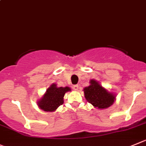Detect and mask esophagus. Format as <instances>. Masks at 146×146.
Masks as SVG:
<instances>
[{
  "label": "esophagus",
  "instance_id": "1",
  "mask_svg": "<svg viewBox=\"0 0 146 146\" xmlns=\"http://www.w3.org/2000/svg\"><path fill=\"white\" fill-rule=\"evenodd\" d=\"M72 89H73L74 90H76V91H77V90H79V86L77 85V84H75V85H73L72 86Z\"/></svg>",
  "mask_w": 146,
  "mask_h": 146
}]
</instances>
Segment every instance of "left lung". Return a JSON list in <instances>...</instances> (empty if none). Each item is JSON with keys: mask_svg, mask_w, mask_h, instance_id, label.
Wrapping results in <instances>:
<instances>
[{"mask_svg": "<svg viewBox=\"0 0 146 146\" xmlns=\"http://www.w3.org/2000/svg\"><path fill=\"white\" fill-rule=\"evenodd\" d=\"M84 97L87 102L95 108L105 109L113 104L115 96L102 87L98 82L94 80L90 81V85L84 89Z\"/></svg>", "mask_w": 146, "mask_h": 146, "instance_id": "8db88e82", "label": "left lung"}]
</instances>
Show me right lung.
Listing matches in <instances>:
<instances>
[{"mask_svg":"<svg viewBox=\"0 0 146 146\" xmlns=\"http://www.w3.org/2000/svg\"><path fill=\"white\" fill-rule=\"evenodd\" d=\"M70 90L68 87H57L56 84H52L47 89L45 95L38 101V107L46 112H53L64 103L65 93Z\"/></svg>","mask_w":146,"mask_h":146,"instance_id":"right-lung-1","label":"right lung"}]
</instances>
